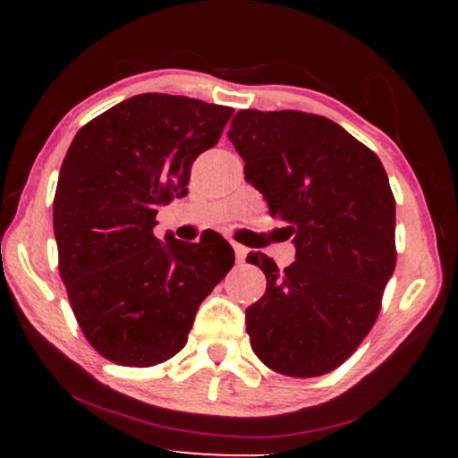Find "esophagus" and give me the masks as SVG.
<instances>
[{
    "mask_svg": "<svg viewBox=\"0 0 458 458\" xmlns=\"http://www.w3.org/2000/svg\"><path fill=\"white\" fill-rule=\"evenodd\" d=\"M234 246V254H236V260L238 262H244L246 260V257H248V248L246 246H242V244H232Z\"/></svg>",
    "mask_w": 458,
    "mask_h": 458,
    "instance_id": "1",
    "label": "esophagus"
}]
</instances>
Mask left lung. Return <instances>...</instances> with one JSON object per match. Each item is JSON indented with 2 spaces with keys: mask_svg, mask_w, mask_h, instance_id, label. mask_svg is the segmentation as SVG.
<instances>
[{
  "mask_svg": "<svg viewBox=\"0 0 458 458\" xmlns=\"http://www.w3.org/2000/svg\"><path fill=\"white\" fill-rule=\"evenodd\" d=\"M228 139L244 177L289 226L284 270L262 252L265 297L246 309L252 352L278 374L339 368L374 327L396 267V201L377 155L344 127L301 111H238Z\"/></svg>",
  "mask_w": 458,
  "mask_h": 458,
  "instance_id": "obj_1",
  "label": "left lung"
}]
</instances>
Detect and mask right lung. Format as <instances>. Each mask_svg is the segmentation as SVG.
Wrapping results in <instances>:
<instances>
[{
	"label": "right lung",
	"instance_id": "obj_1",
	"mask_svg": "<svg viewBox=\"0 0 458 458\" xmlns=\"http://www.w3.org/2000/svg\"><path fill=\"white\" fill-rule=\"evenodd\" d=\"M232 113L145 92L72 139L54 196L58 268L84 337L119 366H157L182 352L201 301L234 267L220 234H153L157 208L188 193L191 164Z\"/></svg>",
	"mask_w": 458,
	"mask_h": 458
}]
</instances>
